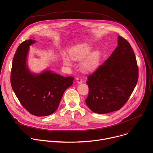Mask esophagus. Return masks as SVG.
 <instances>
[{
	"instance_id": "esophagus-1",
	"label": "esophagus",
	"mask_w": 153,
	"mask_h": 153,
	"mask_svg": "<svg viewBox=\"0 0 153 153\" xmlns=\"http://www.w3.org/2000/svg\"><path fill=\"white\" fill-rule=\"evenodd\" d=\"M76 80H77V82L78 83H82V82H83L82 78L80 77H77V78H76Z\"/></svg>"
}]
</instances>
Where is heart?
<instances>
[{"instance_id":"obj_1","label":"heart","mask_w":153,"mask_h":153,"mask_svg":"<svg viewBox=\"0 0 153 153\" xmlns=\"http://www.w3.org/2000/svg\"><path fill=\"white\" fill-rule=\"evenodd\" d=\"M91 47L88 45H83L74 50L72 53L71 56L74 59H82L88 56L91 51ZM101 54L98 50L92 53L83 62L82 67L85 71H93L96 70L100 63ZM64 63L66 65H70V61L68 59H64Z\"/></svg>"}]
</instances>
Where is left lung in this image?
I'll return each instance as SVG.
<instances>
[{
  "label": "left lung",
  "mask_w": 153,
  "mask_h": 153,
  "mask_svg": "<svg viewBox=\"0 0 153 153\" xmlns=\"http://www.w3.org/2000/svg\"><path fill=\"white\" fill-rule=\"evenodd\" d=\"M136 56L129 42L118 37V46L103 63L88 76L86 104L94 113L119 110L126 103L137 83Z\"/></svg>",
  "instance_id": "8db88e82"
}]
</instances>
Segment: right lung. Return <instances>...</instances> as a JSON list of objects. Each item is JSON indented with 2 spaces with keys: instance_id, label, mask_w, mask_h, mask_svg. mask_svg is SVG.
<instances>
[{
  "instance_id": "obj_1",
  "label": "right lung",
  "mask_w": 153,
  "mask_h": 153,
  "mask_svg": "<svg viewBox=\"0 0 153 153\" xmlns=\"http://www.w3.org/2000/svg\"><path fill=\"white\" fill-rule=\"evenodd\" d=\"M34 40H25L14 54L11 72L12 88L21 105L36 116H47L57 109L64 91L71 86L73 77H63L51 71L32 74L27 65L29 46Z\"/></svg>"
}]
</instances>
